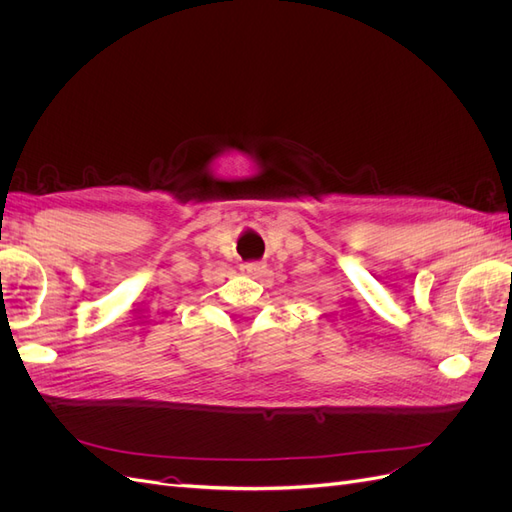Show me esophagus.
Masks as SVG:
<instances>
[{
	"instance_id": "obj_1",
	"label": "esophagus",
	"mask_w": 512,
	"mask_h": 512,
	"mask_svg": "<svg viewBox=\"0 0 512 512\" xmlns=\"http://www.w3.org/2000/svg\"><path fill=\"white\" fill-rule=\"evenodd\" d=\"M265 262H245V265H241V271L243 275H250V277H260L262 273H265Z\"/></svg>"
}]
</instances>
